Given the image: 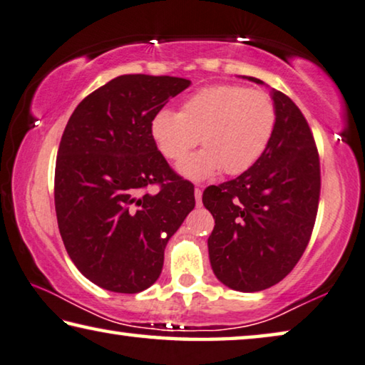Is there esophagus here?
<instances>
[{"label":"esophagus","mask_w":365,"mask_h":365,"mask_svg":"<svg viewBox=\"0 0 365 365\" xmlns=\"http://www.w3.org/2000/svg\"><path fill=\"white\" fill-rule=\"evenodd\" d=\"M201 196H203V188H195V200H196V205H201Z\"/></svg>","instance_id":"34e87169"}]
</instances>
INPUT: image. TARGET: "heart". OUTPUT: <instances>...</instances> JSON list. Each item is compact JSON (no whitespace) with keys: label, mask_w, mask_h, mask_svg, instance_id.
I'll list each match as a JSON object with an SVG mask.
<instances>
[{"label":"heart","mask_w":365,"mask_h":365,"mask_svg":"<svg viewBox=\"0 0 365 365\" xmlns=\"http://www.w3.org/2000/svg\"><path fill=\"white\" fill-rule=\"evenodd\" d=\"M276 107L263 91L242 86H210L183 102L180 112L160 110L151 135L165 159L182 160L198 144L203 151L190 155L178 172L190 180H205L222 169L239 175L252 169L273 138Z\"/></svg>","instance_id":"obj_1"}]
</instances>
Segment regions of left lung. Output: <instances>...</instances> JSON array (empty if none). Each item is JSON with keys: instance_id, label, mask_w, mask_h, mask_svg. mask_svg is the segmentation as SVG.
I'll list each match as a JSON object with an SVG mask.
<instances>
[{"instance_id": "obj_1", "label": "left lung", "mask_w": 365, "mask_h": 365, "mask_svg": "<svg viewBox=\"0 0 365 365\" xmlns=\"http://www.w3.org/2000/svg\"><path fill=\"white\" fill-rule=\"evenodd\" d=\"M271 99L276 126L262 158L203 193L214 217L211 268L222 284L240 292L263 291L291 273L307 248L320 198V160L307 120L282 92L273 89Z\"/></svg>"}]
</instances>
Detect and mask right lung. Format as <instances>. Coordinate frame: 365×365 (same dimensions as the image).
<instances>
[{
	"instance_id": "right-lung-1",
	"label": "right lung",
	"mask_w": 365,
	"mask_h": 365,
	"mask_svg": "<svg viewBox=\"0 0 365 365\" xmlns=\"http://www.w3.org/2000/svg\"><path fill=\"white\" fill-rule=\"evenodd\" d=\"M192 81L123 74L79 103L63 131L55 210L81 274L102 289L136 294L160 276L164 250L195 207L193 185L155 146V113ZM159 182L158 194L143 188Z\"/></svg>"
}]
</instances>
